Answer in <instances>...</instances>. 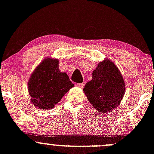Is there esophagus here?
<instances>
[{
	"label": "esophagus",
	"instance_id": "1",
	"mask_svg": "<svg viewBox=\"0 0 154 154\" xmlns=\"http://www.w3.org/2000/svg\"><path fill=\"white\" fill-rule=\"evenodd\" d=\"M75 85H76V86H78V87L83 88V87H84V84H83V83H80V84H79V83H78V84H75Z\"/></svg>",
	"mask_w": 154,
	"mask_h": 154
}]
</instances>
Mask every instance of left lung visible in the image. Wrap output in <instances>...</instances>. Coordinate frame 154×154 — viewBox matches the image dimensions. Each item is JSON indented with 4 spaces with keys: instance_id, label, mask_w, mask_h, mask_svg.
Masks as SVG:
<instances>
[{
    "instance_id": "8db88e82",
    "label": "left lung",
    "mask_w": 154,
    "mask_h": 154,
    "mask_svg": "<svg viewBox=\"0 0 154 154\" xmlns=\"http://www.w3.org/2000/svg\"><path fill=\"white\" fill-rule=\"evenodd\" d=\"M84 91L97 111L110 112L118 107L124 95V79L115 64L105 60L92 72V79L86 83Z\"/></svg>"
}]
</instances>
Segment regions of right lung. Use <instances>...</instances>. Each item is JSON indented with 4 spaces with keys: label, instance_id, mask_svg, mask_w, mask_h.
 I'll return each mask as SVG.
<instances>
[{
    "label": "right lung",
    "instance_id": "right-lung-1",
    "mask_svg": "<svg viewBox=\"0 0 154 154\" xmlns=\"http://www.w3.org/2000/svg\"><path fill=\"white\" fill-rule=\"evenodd\" d=\"M74 84L65 72H60L57 59H46L32 72L28 82L29 94L34 105L49 110L57 104Z\"/></svg>",
    "mask_w": 154,
    "mask_h": 154
}]
</instances>
